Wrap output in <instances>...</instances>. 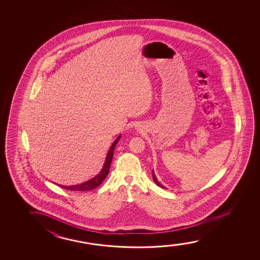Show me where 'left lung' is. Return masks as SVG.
Instances as JSON below:
<instances>
[{"label":"left lung","instance_id":"obj_1","mask_svg":"<svg viewBox=\"0 0 260 260\" xmlns=\"http://www.w3.org/2000/svg\"><path fill=\"white\" fill-rule=\"evenodd\" d=\"M152 174H153V181H154V183L156 184L157 185H159L160 187H161V188H165V186H164V185H161L160 184V182L158 181V179H157L156 177H155V174H154V172H152Z\"/></svg>","mask_w":260,"mask_h":260}]
</instances>
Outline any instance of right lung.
<instances>
[{
    "mask_svg": "<svg viewBox=\"0 0 260 260\" xmlns=\"http://www.w3.org/2000/svg\"><path fill=\"white\" fill-rule=\"evenodd\" d=\"M120 139H121V135L118 136L117 139H115L114 143L112 144L110 149L108 151L107 157H106V160H105V164H104L102 170L94 178L89 179L88 181L83 182L82 184H79V185H68V186L67 185H58L62 187V188L67 189V190H69V191H75V192H80L81 191V192H82V191H90V190L96 188L99 185H101V183L104 181L105 178H107V175L109 173L111 162H112L113 155H114V148H115L116 144L120 140Z\"/></svg>",
    "mask_w": 260,
    "mask_h": 260,
    "instance_id": "right-lung-1",
    "label": "right lung"
}]
</instances>
